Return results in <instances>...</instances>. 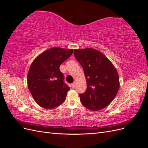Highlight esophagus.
<instances>
[{
	"label": "esophagus",
	"instance_id": "1",
	"mask_svg": "<svg viewBox=\"0 0 148 148\" xmlns=\"http://www.w3.org/2000/svg\"><path fill=\"white\" fill-rule=\"evenodd\" d=\"M75 82L71 84V87L72 88H75Z\"/></svg>",
	"mask_w": 148,
	"mask_h": 148
}]
</instances>
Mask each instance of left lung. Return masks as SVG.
Here are the masks:
<instances>
[{
    "label": "left lung",
    "instance_id": "8db88e82",
    "mask_svg": "<svg viewBox=\"0 0 148 148\" xmlns=\"http://www.w3.org/2000/svg\"><path fill=\"white\" fill-rule=\"evenodd\" d=\"M74 55L83 67L87 89L79 94L80 101L86 108L99 110L109 106L120 87L117 71L112 62L95 49H75Z\"/></svg>",
    "mask_w": 148,
    "mask_h": 148
}]
</instances>
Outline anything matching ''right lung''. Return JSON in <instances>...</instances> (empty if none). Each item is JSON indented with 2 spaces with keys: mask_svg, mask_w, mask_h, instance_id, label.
Wrapping results in <instances>:
<instances>
[{
  "mask_svg": "<svg viewBox=\"0 0 148 148\" xmlns=\"http://www.w3.org/2000/svg\"><path fill=\"white\" fill-rule=\"evenodd\" d=\"M73 49L52 47L38 56L28 73L29 90L37 104L53 109L63 103L70 87L64 82L60 65L72 55Z\"/></svg>",
  "mask_w": 148,
  "mask_h": 148,
  "instance_id": "right-lung-1",
  "label": "right lung"
}]
</instances>
